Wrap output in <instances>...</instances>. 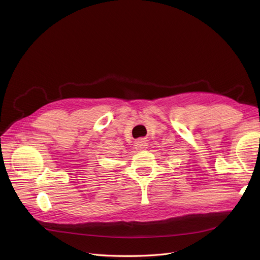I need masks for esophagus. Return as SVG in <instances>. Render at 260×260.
Listing matches in <instances>:
<instances>
[{
	"instance_id": "esophagus-1",
	"label": "esophagus",
	"mask_w": 260,
	"mask_h": 260,
	"mask_svg": "<svg viewBox=\"0 0 260 260\" xmlns=\"http://www.w3.org/2000/svg\"><path fill=\"white\" fill-rule=\"evenodd\" d=\"M135 147H136V149L137 150H144L146 147H147V144H146V142L144 141V140H142V139H140V140H138V141H136V143H135Z\"/></svg>"
}]
</instances>
